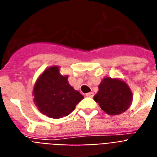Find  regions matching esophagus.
Instances as JSON below:
<instances>
[{
  "mask_svg": "<svg viewBox=\"0 0 157 157\" xmlns=\"http://www.w3.org/2000/svg\"><path fill=\"white\" fill-rule=\"evenodd\" d=\"M86 96L87 97H90V98H92L93 96H94V93H92V92L88 93V94H86Z\"/></svg>",
  "mask_w": 157,
  "mask_h": 157,
  "instance_id": "34e87169",
  "label": "esophagus"
}]
</instances>
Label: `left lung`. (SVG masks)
Returning a JSON list of instances; mask_svg holds the SVG:
<instances>
[{"label":"left lung","mask_w":157,"mask_h":157,"mask_svg":"<svg viewBox=\"0 0 157 157\" xmlns=\"http://www.w3.org/2000/svg\"><path fill=\"white\" fill-rule=\"evenodd\" d=\"M132 93L126 83L120 79L105 78L99 86L94 99L108 115L121 114L130 107Z\"/></svg>","instance_id":"obj_1"}]
</instances>
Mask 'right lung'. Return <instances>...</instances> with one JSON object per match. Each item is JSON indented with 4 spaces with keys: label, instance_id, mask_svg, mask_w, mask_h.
Masks as SVG:
<instances>
[{
    "label": "right lung",
    "instance_id": "right-lung-1",
    "mask_svg": "<svg viewBox=\"0 0 157 157\" xmlns=\"http://www.w3.org/2000/svg\"><path fill=\"white\" fill-rule=\"evenodd\" d=\"M34 101L38 109L48 117L59 119L74 110L83 96L62 76L58 67H51L38 78L33 90Z\"/></svg>",
    "mask_w": 157,
    "mask_h": 157
}]
</instances>
